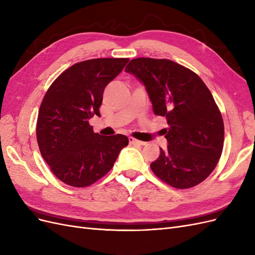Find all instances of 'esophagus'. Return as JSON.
<instances>
[{
    "mask_svg": "<svg viewBox=\"0 0 255 255\" xmlns=\"http://www.w3.org/2000/svg\"><path fill=\"white\" fill-rule=\"evenodd\" d=\"M128 141L130 144H137V145H144L145 144V142L138 140V139H136V138H133V137H129Z\"/></svg>",
    "mask_w": 255,
    "mask_h": 255,
    "instance_id": "34e87169",
    "label": "esophagus"
}]
</instances>
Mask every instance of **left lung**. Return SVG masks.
Masks as SVG:
<instances>
[{"instance_id": "8db88e82", "label": "left lung", "mask_w": 255, "mask_h": 255, "mask_svg": "<svg viewBox=\"0 0 255 255\" xmlns=\"http://www.w3.org/2000/svg\"><path fill=\"white\" fill-rule=\"evenodd\" d=\"M126 71L145 87L153 112L166 117L167 149L150 165L157 177L179 189L203 182L217 166L225 127L210 89L199 75L169 59L134 58Z\"/></svg>"}]
</instances>
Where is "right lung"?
I'll return each mask as SVG.
<instances>
[{
  "instance_id": "1",
  "label": "right lung",
  "mask_w": 255,
  "mask_h": 255,
  "mask_svg": "<svg viewBox=\"0 0 255 255\" xmlns=\"http://www.w3.org/2000/svg\"><path fill=\"white\" fill-rule=\"evenodd\" d=\"M128 58L88 59L68 68L52 83L38 113L36 136L43 159L57 179L86 187L114 167L128 138L95 133L89 119L100 116L105 87Z\"/></svg>"
}]
</instances>
